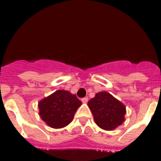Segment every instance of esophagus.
I'll use <instances>...</instances> for the list:
<instances>
[{"label": "esophagus", "mask_w": 161, "mask_h": 161, "mask_svg": "<svg viewBox=\"0 0 161 161\" xmlns=\"http://www.w3.org/2000/svg\"><path fill=\"white\" fill-rule=\"evenodd\" d=\"M81 102H83V103H86V102H88V97H84L81 99Z\"/></svg>", "instance_id": "obj_1"}]
</instances>
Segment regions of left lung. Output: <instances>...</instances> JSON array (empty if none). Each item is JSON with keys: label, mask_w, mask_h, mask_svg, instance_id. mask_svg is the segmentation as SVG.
Instances as JSON below:
<instances>
[{"label": "left lung", "mask_w": 161, "mask_h": 161, "mask_svg": "<svg viewBox=\"0 0 161 161\" xmlns=\"http://www.w3.org/2000/svg\"><path fill=\"white\" fill-rule=\"evenodd\" d=\"M95 123L100 128L112 130L125 121L126 107L108 92H99L88 102Z\"/></svg>", "instance_id": "1"}]
</instances>
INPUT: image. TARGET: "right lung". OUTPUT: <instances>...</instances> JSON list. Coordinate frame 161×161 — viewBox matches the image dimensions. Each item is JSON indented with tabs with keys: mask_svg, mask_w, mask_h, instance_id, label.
<instances>
[{
	"mask_svg": "<svg viewBox=\"0 0 161 161\" xmlns=\"http://www.w3.org/2000/svg\"><path fill=\"white\" fill-rule=\"evenodd\" d=\"M82 102L67 90H57L38 102L39 116L52 128H63L72 121Z\"/></svg>",
	"mask_w": 161,
	"mask_h": 161,
	"instance_id": "add662e5",
	"label": "right lung"
}]
</instances>
